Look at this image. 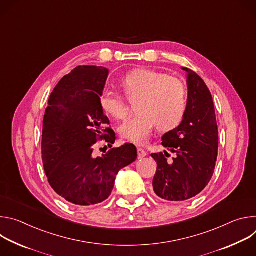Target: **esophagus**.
Masks as SVG:
<instances>
[{
    "mask_svg": "<svg viewBox=\"0 0 256 256\" xmlns=\"http://www.w3.org/2000/svg\"><path fill=\"white\" fill-rule=\"evenodd\" d=\"M146 156H147V152H146L142 149H140V148H138V158L142 159V158H144Z\"/></svg>",
    "mask_w": 256,
    "mask_h": 256,
    "instance_id": "obj_1",
    "label": "esophagus"
}]
</instances>
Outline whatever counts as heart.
I'll return each mask as SVG.
<instances>
[{
    "instance_id": "1",
    "label": "heart",
    "mask_w": 256,
    "mask_h": 256,
    "mask_svg": "<svg viewBox=\"0 0 256 256\" xmlns=\"http://www.w3.org/2000/svg\"><path fill=\"white\" fill-rule=\"evenodd\" d=\"M120 87L128 100L136 101L134 110L118 128L124 140L142 144L147 142L153 128L170 132L184 120L188 110V88L177 78L152 70H136L120 81ZM104 114L118 120L128 114L124 99L112 91H104L99 97Z\"/></svg>"
}]
</instances>
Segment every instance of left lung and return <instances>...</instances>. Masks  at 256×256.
<instances>
[{
    "instance_id": "obj_1",
    "label": "left lung",
    "mask_w": 256,
    "mask_h": 256,
    "mask_svg": "<svg viewBox=\"0 0 256 256\" xmlns=\"http://www.w3.org/2000/svg\"><path fill=\"white\" fill-rule=\"evenodd\" d=\"M188 110L176 128L162 136V144L176 154H151L157 162L153 179L155 194L169 202H184L198 196L210 182L218 156V132L212 94L204 80L188 68ZM167 157V156H166Z\"/></svg>"
}]
</instances>
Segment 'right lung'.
Masks as SVG:
<instances>
[{"mask_svg": "<svg viewBox=\"0 0 256 256\" xmlns=\"http://www.w3.org/2000/svg\"><path fill=\"white\" fill-rule=\"evenodd\" d=\"M108 74L103 66L75 68L54 89L46 109L42 142L44 171L52 190L76 206L107 200L118 171L138 156L136 148L128 142L100 157L93 153L98 140L109 144L116 142L99 103Z\"/></svg>", "mask_w": 256, "mask_h": 256, "instance_id": "1", "label": "right lung"}]
</instances>
